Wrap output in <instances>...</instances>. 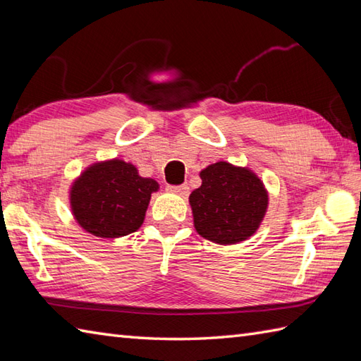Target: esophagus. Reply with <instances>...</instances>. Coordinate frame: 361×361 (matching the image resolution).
Wrapping results in <instances>:
<instances>
[{"label":"esophagus","mask_w":361,"mask_h":361,"mask_svg":"<svg viewBox=\"0 0 361 361\" xmlns=\"http://www.w3.org/2000/svg\"><path fill=\"white\" fill-rule=\"evenodd\" d=\"M167 190L169 192H175V194H180V195H188L189 194V186L188 185H167Z\"/></svg>","instance_id":"1"}]
</instances>
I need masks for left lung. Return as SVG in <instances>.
Wrapping results in <instances>:
<instances>
[{"instance_id":"1","label":"left lung","mask_w":361,"mask_h":361,"mask_svg":"<svg viewBox=\"0 0 361 361\" xmlns=\"http://www.w3.org/2000/svg\"><path fill=\"white\" fill-rule=\"evenodd\" d=\"M200 178L202 186L189 197L197 233L220 245L255 234L268 204L262 181L248 169L225 161L206 167Z\"/></svg>"}]
</instances>
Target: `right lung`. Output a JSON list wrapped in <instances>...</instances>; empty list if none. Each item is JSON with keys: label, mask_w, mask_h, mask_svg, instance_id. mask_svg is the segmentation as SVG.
<instances>
[{"label": "right lung", "mask_w": 361, "mask_h": 361, "mask_svg": "<svg viewBox=\"0 0 361 361\" xmlns=\"http://www.w3.org/2000/svg\"><path fill=\"white\" fill-rule=\"evenodd\" d=\"M158 183L137 175L121 159L88 167L71 188V208L79 225L96 237L114 239L142 225Z\"/></svg>", "instance_id": "right-lung-1"}]
</instances>
